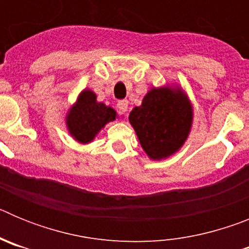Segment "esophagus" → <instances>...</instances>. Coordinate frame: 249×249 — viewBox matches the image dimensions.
Listing matches in <instances>:
<instances>
[{
  "label": "esophagus",
  "instance_id": "esophagus-1",
  "mask_svg": "<svg viewBox=\"0 0 249 249\" xmlns=\"http://www.w3.org/2000/svg\"><path fill=\"white\" fill-rule=\"evenodd\" d=\"M117 108L120 109L121 112H123V113H124V112H127V109H128V101H127V100L118 101Z\"/></svg>",
  "mask_w": 249,
  "mask_h": 249
}]
</instances>
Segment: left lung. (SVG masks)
<instances>
[{"instance_id": "left-lung-1", "label": "left lung", "mask_w": 249, "mask_h": 249, "mask_svg": "<svg viewBox=\"0 0 249 249\" xmlns=\"http://www.w3.org/2000/svg\"><path fill=\"white\" fill-rule=\"evenodd\" d=\"M128 120L147 156L160 160L179 151L188 138L193 107L179 87H153L142 105L132 109Z\"/></svg>"}]
</instances>
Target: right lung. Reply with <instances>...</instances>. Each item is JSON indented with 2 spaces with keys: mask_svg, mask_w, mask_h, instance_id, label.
Masks as SVG:
<instances>
[{
  "mask_svg": "<svg viewBox=\"0 0 249 249\" xmlns=\"http://www.w3.org/2000/svg\"><path fill=\"white\" fill-rule=\"evenodd\" d=\"M117 117V112L111 106L98 102L97 96L86 89L78 94L76 102L66 114V126L68 133L78 143H91L98 132Z\"/></svg>",
  "mask_w": 249,
  "mask_h": 249,
  "instance_id": "right-lung-1",
  "label": "right lung"
}]
</instances>
